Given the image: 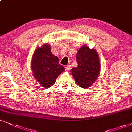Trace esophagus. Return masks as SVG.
Listing matches in <instances>:
<instances>
[{"mask_svg":"<svg viewBox=\"0 0 132 132\" xmlns=\"http://www.w3.org/2000/svg\"><path fill=\"white\" fill-rule=\"evenodd\" d=\"M71 66L70 65H68V66H66V67H65V69H66V71H69L70 69H71Z\"/></svg>","mask_w":132,"mask_h":132,"instance_id":"obj_1","label":"esophagus"}]
</instances>
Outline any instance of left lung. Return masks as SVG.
Listing matches in <instances>:
<instances>
[{
	"label": "left lung",
	"mask_w": 132,
	"mask_h": 132,
	"mask_svg": "<svg viewBox=\"0 0 132 132\" xmlns=\"http://www.w3.org/2000/svg\"><path fill=\"white\" fill-rule=\"evenodd\" d=\"M78 66L72 68V74L79 86L87 88L97 79L100 71V62L96 50L84 45L76 55Z\"/></svg>",
	"instance_id": "1"
}]
</instances>
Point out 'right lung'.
Listing matches in <instances>:
<instances>
[{"label": "right lung", "instance_id": "right-lung-1", "mask_svg": "<svg viewBox=\"0 0 132 132\" xmlns=\"http://www.w3.org/2000/svg\"><path fill=\"white\" fill-rule=\"evenodd\" d=\"M59 63V58L52 54L49 44H44L35 51L31 69L35 79L42 87L45 89L51 87L59 75L64 71V68Z\"/></svg>", "mask_w": 132, "mask_h": 132}]
</instances>
